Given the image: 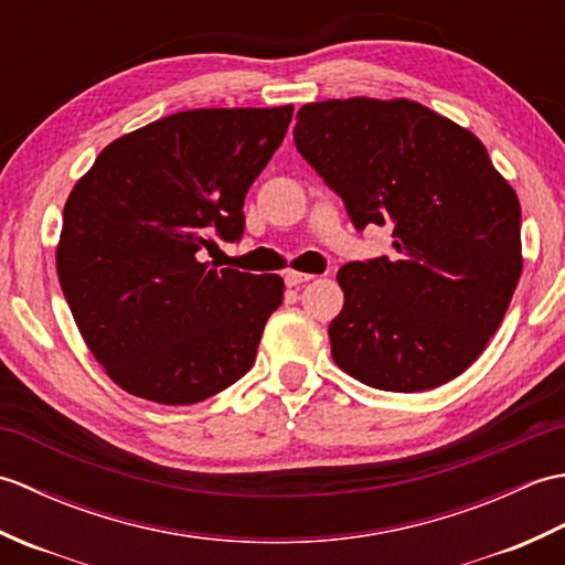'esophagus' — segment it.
Wrapping results in <instances>:
<instances>
[{"mask_svg": "<svg viewBox=\"0 0 565 565\" xmlns=\"http://www.w3.org/2000/svg\"><path fill=\"white\" fill-rule=\"evenodd\" d=\"M310 279H313V276L303 274V271H286V274H284V281H286V286H289V289H294V286H303V284H308Z\"/></svg>", "mask_w": 565, "mask_h": 565, "instance_id": "obj_1", "label": "esophagus"}]
</instances>
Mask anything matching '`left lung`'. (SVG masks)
<instances>
[{
  "label": "left lung",
  "mask_w": 565,
  "mask_h": 565,
  "mask_svg": "<svg viewBox=\"0 0 565 565\" xmlns=\"http://www.w3.org/2000/svg\"><path fill=\"white\" fill-rule=\"evenodd\" d=\"M294 140L356 233L393 227V257L350 262L328 334L371 388L417 393L471 366L522 274V211L471 130L407 99H332L296 114Z\"/></svg>",
  "instance_id": "obj_1"
}]
</instances>
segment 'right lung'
Wrapping results in <instances>:
<instances>
[{
	"label": "right lung",
	"mask_w": 565,
	"mask_h": 565,
	"mask_svg": "<svg viewBox=\"0 0 565 565\" xmlns=\"http://www.w3.org/2000/svg\"><path fill=\"white\" fill-rule=\"evenodd\" d=\"M279 109H194L104 148L72 189L57 276L84 342L124 391L191 405L255 364L284 279L203 262L245 233L243 203L291 124Z\"/></svg>",
	"instance_id": "1"
}]
</instances>
